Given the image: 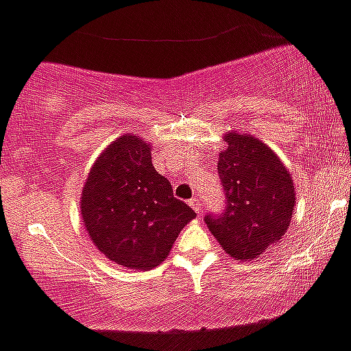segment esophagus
Segmentation results:
<instances>
[{"label":"esophagus","mask_w":351,"mask_h":351,"mask_svg":"<svg viewBox=\"0 0 351 351\" xmlns=\"http://www.w3.org/2000/svg\"><path fill=\"white\" fill-rule=\"evenodd\" d=\"M189 206H191L193 210H195L198 215H202V205H199V199L198 198H191L189 199Z\"/></svg>","instance_id":"1"}]
</instances>
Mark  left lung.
<instances>
[{"label":"left lung","mask_w":351,"mask_h":351,"mask_svg":"<svg viewBox=\"0 0 351 351\" xmlns=\"http://www.w3.org/2000/svg\"><path fill=\"white\" fill-rule=\"evenodd\" d=\"M219 155V178L226 208L205 222L223 252L253 260L288 231L295 208V186L279 156L258 138L232 131Z\"/></svg>","instance_id":"obj_1"}]
</instances>
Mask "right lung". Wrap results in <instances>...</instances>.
I'll return each mask as SVG.
<instances>
[{
    "instance_id": "right-lung-1",
    "label": "right lung",
    "mask_w": 351,
    "mask_h": 351,
    "mask_svg": "<svg viewBox=\"0 0 351 351\" xmlns=\"http://www.w3.org/2000/svg\"><path fill=\"white\" fill-rule=\"evenodd\" d=\"M81 213L89 238L106 258L139 270L160 265L196 217L155 170L148 143L129 134L96 158L82 189Z\"/></svg>"
}]
</instances>
